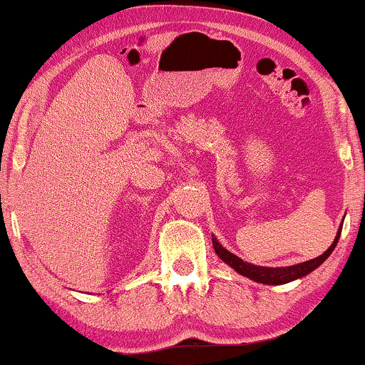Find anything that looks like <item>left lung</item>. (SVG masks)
<instances>
[{"label":"left lung","mask_w":365,"mask_h":365,"mask_svg":"<svg viewBox=\"0 0 365 365\" xmlns=\"http://www.w3.org/2000/svg\"><path fill=\"white\" fill-rule=\"evenodd\" d=\"M341 232H342V224L337 229L334 242L329 246L327 251L321 254L319 257L311 259V261H306V262H301V264H294V266H286V267H264V266H256V264H249L246 261H242L241 257H237L236 254L227 251L226 247H222L221 242H219L214 236H212V246L217 256L221 257V261L226 262L229 267H232L234 271L241 274V276L249 277L254 282L267 284V286H281V284L292 282L296 281V279H301L304 276H307V274H311L312 271H316V269L321 266L329 256H331L334 249H336L339 237H341Z\"/></svg>","instance_id":"8db88e82"}]
</instances>
